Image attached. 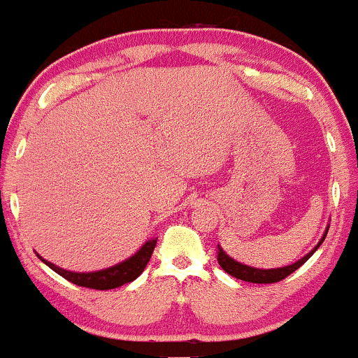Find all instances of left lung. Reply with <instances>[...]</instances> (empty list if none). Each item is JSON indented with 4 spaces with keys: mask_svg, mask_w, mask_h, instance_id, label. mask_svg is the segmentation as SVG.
Wrapping results in <instances>:
<instances>
[{
    "mask_svg": "<svg viewBox=\"0 0 358 358\" xmlns=\"http://www.w3.org/2000/svg\"><path fill=\"white\" fill-rule=\"evenodd\" d=\"M327 232H328V227L327 231H324L323 237L320 239L318 244L315 245L313 250H310V252L306 254L305 257L299 259L298 262H294V264L291 266H285V268H278V269H256V268H250V266H245V264H241V262L234 261L232 257H229L227 254L222 250V248L219 245V254H217V261H219L220 268L225 271L227 274H231V276L241 279V281H248V282H257V285H271V282H278L281 281V279H285L289 276L291 273H294L299 266H303L305 262L313 256V252L316 249L322 245V242L324 241V237H327Z\"/></svg>",
    "mask_w": 358,
    "mask_h": 358,
    "instance_id": "obj_1",
    "label": "left lung"
}]
</instances>
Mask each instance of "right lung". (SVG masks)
<instances>
[{"label":"right lung","mask_w":358,"mask_h":358,"mask_svg":"<svg viewBox=\"0 0 358 358\" xmlns=\"http://www.w3.org/2000/svg\"><path fill=\"white\" fill-rule=\"evenodd\" d=\"M155 245L156 239L146 241V244L143 245L134 256L119 262V264L113 266V268L94 271V273H73V271L62 269L59 266L45 261V259H42V256H38V254H36V256L42 259L48 268L55 271L57 274H60V276L67 279V281L73 282V285L90 287V289H114V287H119L126 285V282L134 281V279L145 271L146 264L151 259V254H153L155 250Z\"/></svg>","instance_id":"add662e5"}]
</instances>
